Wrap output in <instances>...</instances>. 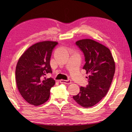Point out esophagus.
Instances as JSON below:
<instances>
[{
    "mask_svg": "<svg viewBox=\"0 0 132 132\" xmlns=\"http://www.w3.org/2000/svg\"><path fill=\"white\" fill-rule=\"evenodd\" d=\"M60 82L61 83L65 84H70L71 83V81L70 79L67 80H60Z\"/></svg>",
    "mask_w": 132,
    "mask_h": 132,
    "instance_id": "obj_1",
    "label": "esophagus"
}]
</instances>
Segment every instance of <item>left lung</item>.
Wrapping results in <instances>:
<instances>
[{
	"mask_svg": "<svg viewBox=\"0 0 132 132\" xmlns=\"http://www.w3.org/2000/svg\"><path fill=\"white\" fill-rule=\"evenodd\" d=\"M75 43L84 54L83 69L89 74V84L86 87H80L79 94L73 98L79 105L89 108L107 94L114 74L115 63L110 50L101 43L91 39H80Z\"/></svg>",
	"mask_w": 132,
	"mask_h": 132,
	"instance_id": "left-lung-1",
	"label": "left lung"
}]
</instances>
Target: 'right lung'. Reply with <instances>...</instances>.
Segmentation results:
<instances>
[{"instance_id":"right-lung-1","label":"right lung","mask_w":132,"mask_h":132,"mask_svg":"<svg viewBox=\"0 0 132 132\" xmlns=\"http://www.w3.org/2000/svg\"><path fill=\"white\" fill-rule=\"evenodd\" d=\"M57 42L45 41L30 46L20 57L15 70L19 93L28 103L39 106L49 99L50 89L55 84L45 75L52 73L50 59Z\"/></svg>"}]
</instances>
